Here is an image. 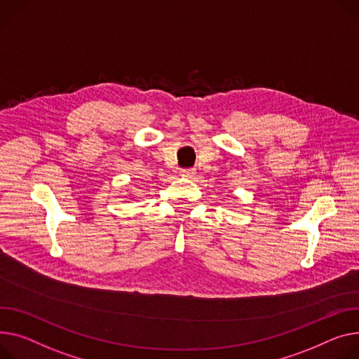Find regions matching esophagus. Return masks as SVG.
I'll use <instances>...</instances> for the list:
<instances>
[{"instance_id":"1","label":"esophagus","mask_w":359,"mask_h":359,"mask_svg":"<svg viewBox=\"0 0 359 359\" xmlns=\"http://www.w3.org/2000/svg\"><path fill=\"white\" fill-rule=\"evenodd\" d=\"M182 175H183V176H187V177H192V176L196 175V170L192 169V167H190V169H183V170H182Z\"/></svg>"}]
</instances>
